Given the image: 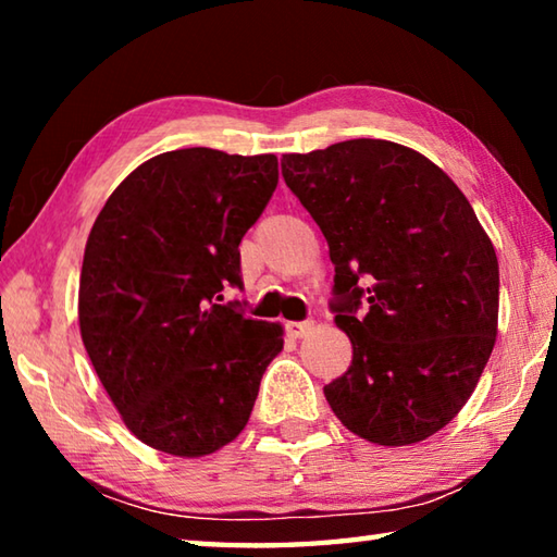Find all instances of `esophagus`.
<instances>
[{
  "mask_svg": "<svg viewBox=\"0 0 557 557\" xmlns=\"http://www.w3.org/2000/svg\"><path fill=\"white\" fill-rule=\"evenodd\" d=\"M312 329H314V322H292V324H287V334L299 338V336L312 332Z\"/></svg>",
  "mask_w": 557,
  "mask_h": 557,
  "instance_id": "esophagus-1",
  "label": "esophagus"
}]
</instances>
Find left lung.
<instances>
[{
	"label": "left lung",
	"instance_id": "obj_1",
	"mask_svg": "<svg viewBox=\"0 0 557 557\" xmlns=\"http://www.w3.org/2000/svg\"><path fill=\"white\" fill-rule=\"evenodd\" d=\"M282 176L329 243V307L354 346L326 403L375 445L435 435L496 342L498 260L467 196L428 157L385 139L285 154Z\"/></svg>",
	"mask_w": 557,
	"mask_h": 557
}]
</instances>
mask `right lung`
I'll return each mask as SVG.
<instances>
[{
	"label": "right lung",
	"mask_w": 557,
	"mask_h": 557,
	"mask_svg": "<svg viewBox=\"0 0 557 557\" xmlns=\"http://www.w3.org/2000/svg\"><path fill=\"white\" fill-rule=\"evenodd\" d=\"M277 186V157L191 147L157 154L98 213L83 256L78 322L127 430L203 457L248 425L282 326L245 317L238 245Z\"/></svg>",
	"instance_id": "add662e5"
}]
</instances>
